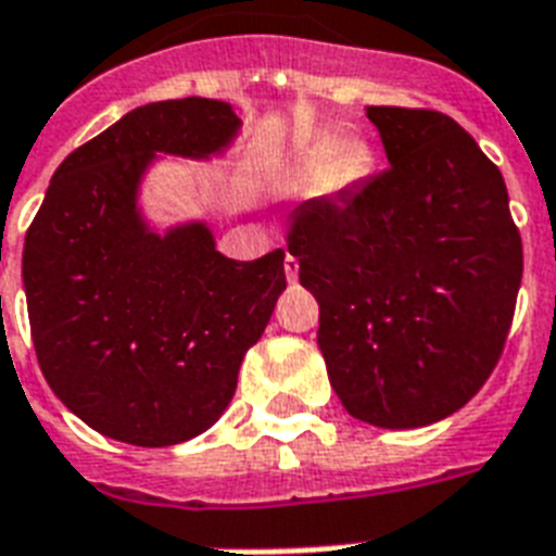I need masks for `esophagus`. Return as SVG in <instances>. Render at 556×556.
<instances>
[{
	"mask_svg": "<svg viewBox=\"0 0 556 556\" xmlns=\"http://www.w3.org/2000/svg\"><path fill=\"white\" fill-rule=\"evenodd\" d=\"M283 273H287V281H295V278H299V257H283Z\"/></svg>",
	"mask_w": 556,
	"mask_h": 556,
	"instance_id": "esophagus-1",
	"label": "esophagus"
}]
</instances>
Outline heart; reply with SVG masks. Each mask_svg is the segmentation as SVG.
<instances>
[{"label":"heart","mask_w":556,"mask_h":556,"mask_svg":"<svg viewBox=\"0 0 556 556\" xmlns=\"http://www.w3.org/2000/svg\"><path fill=\"white\" fill-rule=\"evenodd\" d=\"M370 168V154L362 143H339V140H318L299 157L292 177L295 184L313 186L315 180H327L330 189L341 192L358 184Z\"/></svg>","instance_id":"b5f03b06"}]
</instances>
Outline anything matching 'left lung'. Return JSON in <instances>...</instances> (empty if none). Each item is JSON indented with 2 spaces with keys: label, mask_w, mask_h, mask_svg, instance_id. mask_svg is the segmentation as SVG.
I'll list each match as a JSON object with an SVG mask.
<instances>
[{
  "label": "left lung",
  "mask_w": 556,
  "mask_h": 556,
  "mask_svg": "<svg viewBox=\"0 0 556 556\" xmlns=\"http://www.w3.org/2000/svg\"><path fill=\"white\" fill-rule=\"evenodd\" d=\"M390 168L299 208L290 255L318 301V348L344 410L425 428L500 362L522 241L500 168L447 114L367 105Z\"/></svg>",
  "instance_id": "1"
}]
</instances>
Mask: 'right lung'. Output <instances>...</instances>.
Returning <instances> with one entry per match:
<instances>
[{
    "instance_id": "right-lung-1",
    "label": "right lung",
    "mask_w": 556,
    "mask_h": 556,
    "mask_svg": "<svg viewBox=\"0 0 556 556\" xmlns=\"http://www.w3.org/2000/svg\"><path fill=\"white\" fill-rule=\"evenodd\" d=\"M241 126L206 97L128 111L62 160L25 235L42 376L102 437L137 447L201 437L287 290L281 250L232 261L203 217L160 229L140 201L157 160L220 157Z\"/></svg>"
}]
</instances>
